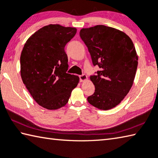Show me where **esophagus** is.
I'll return each mask as SVG.
<instances>
[{"label":"esophagus","instance_id":"esophagus-1","mask_svg":"<svg viewBox=\"0 0 158 158\" xmlns=\"http://www.w3.org/2000/svg\"><path fill=\"white\" fill-rule=\"evenodd\" d=\"M80 82H85V81H87V80H88V78L87 76L85 75V74H82V75L80 76Z\"/></svg>","mask_w":158,"mask_h":158}]
</instances>
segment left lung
<instances>
[{
    "instance_id": "8db88e82",
    "label": "left lung",
    "mask_w": 158,
    "mask_h": 158,
    "mask_svg": "<svg viewBox=\"0 0 158 158\" xmlns=\"http://www.w3.org/2000/svg\"><path fill=\"white\" fill-rule=\"evenodd\" d=\"M80 38L87 45L94 66L100 68L90 77L95 92L89 104L109 110L121 102L134 81L138 57L132 40L125 33L105 25L83 28Z\"/></svg>"
}]
</instances>
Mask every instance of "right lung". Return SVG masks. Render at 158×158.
<instances>
[{"mask_svg": "<svg viewBox=\"0 0 158 158\" xmlns=\"http://www.w3.org/2000/svg\"><path fill=\"white\" fill-rule=\"evenodd\" d=\"M75 27L49 25L32 34L20 55V76L38 105L49 110L66 105L78 76L67 73L64 47L76 35Z\"/></svg>", "mask_w": 158, "mask_h": 158, "instance_id": "obj_1", "label": "right lung"}]
</instances>
